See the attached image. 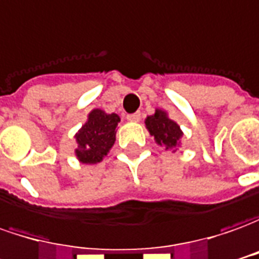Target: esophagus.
<instances>
[{
    "label": "esophagus",
    "instance_id": "1",
    "mask_svg": "<svg viewBox=\"0 0 259 259\" xmlns=\"http://www.w3.org/2000/svg\"><path fill=\"white\" fill-rule=\"evenodd\" d=\"M140 117H142V115H140L139 112H136V113H132V115L126 116V119H127L129 122H139V120H140Z\"/></svg>",
    "mask_w": 259,
    "mask_h": 259
}]
</instances>
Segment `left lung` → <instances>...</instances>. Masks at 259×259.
Returning <instances> with one entry per match:
<instances>
[{
  "label": "left lung",
  "instance_id": "1",
  "mask_svg": "<svg viewBox=\"0 0 259 259\" xmlns=\"http://www.w3.org/2000/svg\"><path fill=\"white\" fill-rule=\"evenodd\" d=\"M146 127L149 133L154 137L156 143L164 146L167 149H176L180 144V139L183 137L180 126L171 120L164 110L156 109L154 115L146 117Z\"/></svg>",
  "mask_w": 259,
  "mask_h": 259
}]
</instances>
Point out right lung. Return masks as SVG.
Returning <instances> with one entry per match:
<instances>
[{"label": "right lung", "instance_id": "obj_1", "mask_svg": "<svg viewBox=\"0 0 259 259\" xmlns=\"http://www.w3.org/2000/svg\"><path fill=\"white\" fill-rule=\"evenodd\" d=\"M120 117L116 113L93 109L88 116V122L75 135L78 149L75 154L83 164H96L103 160L116 140V126Z\"/></svg>", "mask_w": 259, "mask_h": 259}]
</instances>
